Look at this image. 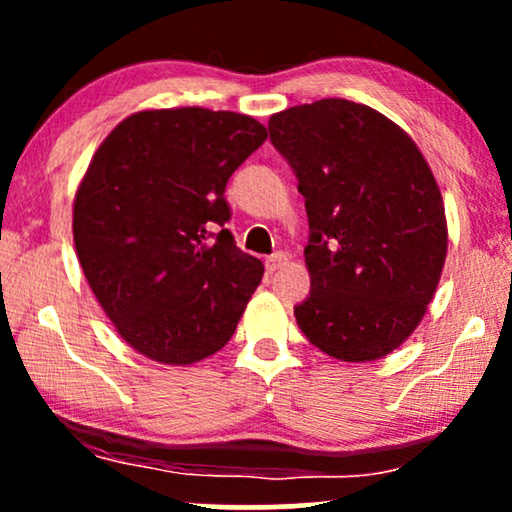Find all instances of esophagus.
<instances>
[{
  "instance_id": "esophagus-1",
  "label": "esophagus",
  "mask_w": 512,
  "mask_h": 512,
  "mask_svg": "<svg viewBox=\"0 0 512 512\" xmlns=\"http://www.w3.org/2000/svg\"><path fill=\"white\" fill-rule=\"evenodd\" d=\"M286 261H289V256H286L284 251H275V254L268 256V261H265V268H268L270 272H277L284 268Z\"/></svg>"
}]
</instances>
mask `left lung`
I'll list each match as a JSON object with an SVG mask.
<instances>
[{"instance_id": "left-lung-1", "label": "left lung", "mask_w": 512, "mask_h": 512, "mask_svg": "<svg viewBox=\"0 0 512 512\" xmlns=\"http://www.w3.org/2000/svg\"><path fill=\"white\" fill-rule=\"evenodd\" d=\"M268 130L310 223L300 331L333 359H382L415 331L440 282L447 223L436 179L417 144L366 104H300Z\"/></svg>"}]
</instances>
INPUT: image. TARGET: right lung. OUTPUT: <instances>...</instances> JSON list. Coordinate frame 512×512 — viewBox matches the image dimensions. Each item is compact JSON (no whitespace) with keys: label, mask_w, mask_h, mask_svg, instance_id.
I'll return each mask as SVG.
<instances>
[{"label":"right lung","mask_w":512,"mask_h":512,"mask_svg":"<svg viewBox=\"0 0 512 512\" xmlns=\"http://www.w3.org/2000/svg\"><path fill=\"white\" fill-rule=\"evenodd\" d=\"M265 139L235 111L153 109L95 151L74 200L76 256L139 354L188 366L233 338L263 263L235 244L223 193Z\"/></svg>","instance_id":"right-lung-1"}]
</instances>
